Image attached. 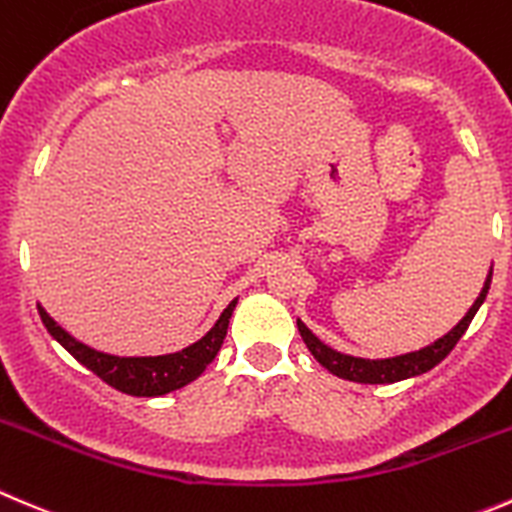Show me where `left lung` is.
<instances>
[{"label": "left lung", "mask_w": 512, "mask_h": 512, "mask_svg": "<svg viewBox=\"0 0 512 512\" xmlns=\"http://www.w3.org/2000/svg\"><path fill=\"white\" fill-rule=\"evenodd\" d=\"M490 280H493V270L485 277V285L483 290H480L478 300L473 302V307L465 312V317L453 327V330L445 332L443 337H438V340L430 342V345L420 347V350L415 352H405V355L382 357V360H367V357L345 355V352L332 350V347L325 345L317 335H312V330L302 320H297V330H300L307 350H310L312 355H315V360L320 362L325 370H330L332 375L350 382H365V385H390V382H400L408 380V377L423 375V372L433 370L438 362H443L445 357L450 355V350L458 345V340L465 335L470 322H473L475 312L480 310V305H483L485 297H488Z\"/></svg>", "instance_id": "left-lung-1"}]
</instances>
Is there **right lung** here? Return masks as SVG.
I'll use <instances>...</instances> for the list:
<instances>
[{
	"label": "right lung",
	"mask_w": 512,
	"mask_h": 512,
	"mask_svg": "<svg viewBox=\"0 0 512 512\" xmlns=\"http://www.w3.org/2000/svg\"><path fill=\"white\" fill-rule=\"evenodd\" d=\"M235 305L237 297L222 310L220 320L210 327V332L202 335L197 342H192V345H187L185 350L155 357H119L109 355V352H99L94 350V347L84 345V342L74 340L67 330H62V327L49 317V312L44 310L42 305H37V310L49 335H52L74 360L82 362V365L87 367V370H92L97 377H102L107 385H112L119 393L135 395V398H157V395H167L172 393V390L185 388V385H190L192 380H197V377L205 372V367L215 360L222 342H225L227 325H230Z\"/></svg>",
	"instance_id": "1"
}]
</instances>
